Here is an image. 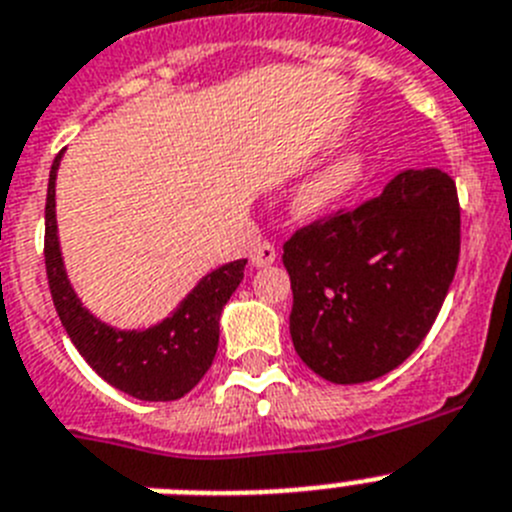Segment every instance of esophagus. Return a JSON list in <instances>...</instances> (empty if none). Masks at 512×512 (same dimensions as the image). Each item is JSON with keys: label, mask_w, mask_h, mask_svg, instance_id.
I'll return each mask as SVG.
<instances>
[{"label": "esophagus", "mask_w": 512, "mask_h": 512, "mask_svg": "<svg viewBox=\"0 0 512 512\" xmlns=\"http://www.w3.org/2000/svg\"><path fill=\"white\" fill-rule=\"evenodd\" d=\"M274 261H277V246H274V243L264 241L251 251L253 266H269V264H274Z\"/></svg>", "instance_id": "esophagus-1"}]
</instances>
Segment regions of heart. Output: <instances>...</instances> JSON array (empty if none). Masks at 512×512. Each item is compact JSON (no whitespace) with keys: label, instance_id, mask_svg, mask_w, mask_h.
Segmentation results:
<instances>
[{"label":"heart","instance_id":"heart-1","mask_svg":"<svg viewBox=\"0 0 512 512\" xmlns=\"http://www.w3.org/2000/svg\"><path fill=\"white\" fill-rule=\"evenodd\" d=\"M364 156L361 153H346V156L336 158L333 164L325 166L312 182L297 194V210L300 215L315 217L330 212L336 205H341L348 194L354 192L364 179Z\"/></svg>","mask_w":512,"mask_h":512}]
</instances>
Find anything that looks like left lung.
<instances>
[{"mask_svg":"<svg viewBox=\"0 0 512 512\" xmlns=\"http://www.w3.org/2000/svg\"><path fill=\"white\" fill-rule=\"evenodd\" d=\"M459 248V194L438 169L402 171L354 210L302 225L282 253L297 356L336 384L392 372L436 323Z\"/></svg>","mask_w":512,"mask_h":512,"instance_id":"8db88e82","label":"left lung"}]
</instances>
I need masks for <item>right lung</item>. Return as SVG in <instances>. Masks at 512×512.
<instances>
[{
	"mask_svg": "<svg viewBox=\"0 0 512 512\" xmlns=\"http://www.w3.org/2000/svg\"><path fill=\"white\" fill-rule=\"evenodd\" d=\"M61 153L51 166L45 197V274L53 307L84 361L94 372L138 400L169 402L187 395L212 366L220 338V312L243 279L246 259L230 261L207 274L179 310L156 328L143 333L115 330L99 323L76 300L56 235V169Z\"/></svg>",
	"mask_w": 512,
	"mask_h": 512,
	"instance_id": "right-lung-1",
	"label": "right lung"
}]
</instances>
